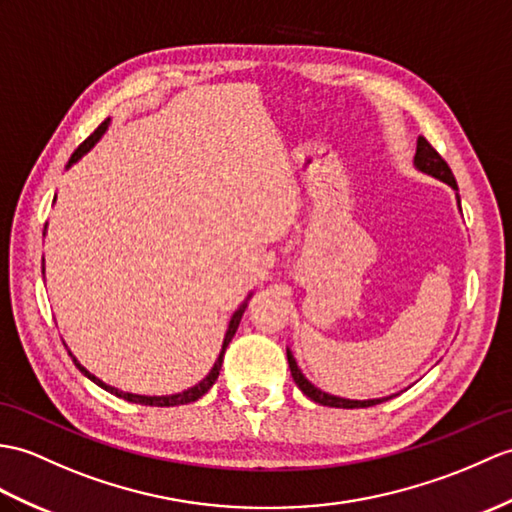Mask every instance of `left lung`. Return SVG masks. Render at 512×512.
I'll list each match as a JSON object with an SVG mask.
<instances>
[{
  "mask_svg": "<svg viewBox=\"0 0 512 512\" xmlns=\"http://www.w3.org/2000/svg\"><path fill=\"white\" fill-rule=\"evenodd\" d=\"M414 168L421 170L423 174H430V176L438 178V181L447 183L456 192V200H458V207H460V196H458L456 178H454V174H451L445 159L430 146V141H427L425 137L417 139V154H414ZM288 364H290V373L294 377L296 386L303 390V395H307L312 401L320 403V406H329V408H371V406H377V403H382V401H388V399L395 397V395H390V397H382V399H364V401H360V399H342V397H336V395H329V392L316 388L310 382V379H307L301 373V368H299V364H296L290 349H288Z\"/></svg>",
  "mask_w": 512,
  "mask_h": 512,
  "instance_id": "8db88e82",
  "label": "left lung"
}]
</instances>
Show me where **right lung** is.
I'll use <instances>...</instances> for the list:
<instances>
[{
  "label": "right lung",
  "mask_w": 512,
  "mask_h": 512,
  "mask_svg": "<svg viewBox=\"0 0 512 512\" xmlns=\"http://www.w3.org/2000/svg\"><path fill=\"white\" fill-rule=\"evenodd\" d=\"M109 124H111V120L109 117H106V120L93 130V133L82 141V144L76 148V152L71 154V159H69V163H67V168H71V165L74 163H78L82 157H85V154L98 144L100 141V137L106 133V128H109ZM56 200V198H54ZM45 235V233H43ZM45 261V259H43ZM43 275H45V264H43ZM253 294H248V299H251ZM248 299L237 307L235 310V314L231 316V323H229V329H227V334H224V340H222V349H220V355H218V360H216V364H213V368L209 371V375L202 379V382H198L196 386H192V388H187V390H183V392H176V395H161V397H157V395H133V392H124V390H117V388H113V386H109V384H104L102 379H98L95 377L93 373H89L85 366H82L76 358H74V353L69 351V355H71V360H74V364L78 366V371L85 375V377H89L93 384H98L100 388H104L106 392H111V395H115V397H120V399H124V401H130V403H139V406H157V408H170V406H183V403H192V401H196V399H200L202 395H205V392L216 384V379H218V375H220V368H222V360H224V351H227V347H229V342L233 340V336H235V331H237V327H240V320H242V314H244V310L248 307Z\"/></svg>",
  "instance_id": "obj_1"
}]
</instances>
